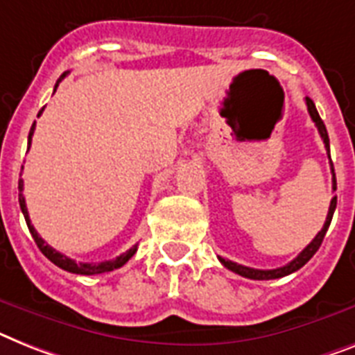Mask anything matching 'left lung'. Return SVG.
I'll list each match as a JSON object with an SVG mask.
<instances>
[{
	"label": "left lung",
	"mask_w": 355,
	"mask_h": 355,
	"mask_svg": "<svg viewBox=\"0 0 355 355\" xmlns=\"http://www.w3.org/2000/svg\"><path fill=\"white\" fill-rule=\"evenodd\" d=\"M304 101H306V108H309L310 118H312V121L315 123V127H318L319 134H321V139H323V143H324V148H327V154H329V157H330V139H329V132H327V127H324L323 119L319 118L318 108H315V105L312 99L304 98ZM332 189L336 190V174H334V165H332ZM336 205H338V196H334L332 201H330V209H329V214H327V221H324L323 228H321V230L318 232V236H315L314 239L310 241L309 247L304 248L300 256L295 257V259H292L290 263H286L285 266L272 268V270H259V268H250V266L237 265V263L228 261V259H225V257H218V259L221 261V265L227 266L228 270L236 272V274H239V276H243V277H248V279L263 281V279H277V277L288 276V274H292V272L300 270L303 265H306V263L310 261V257L314 256L315 252L319 250V247H321V243H323V239H324V234H327V230H329V227H330V221H332Z\"/></svg>",
	"instance_id": "8db88e82"
}]
</instances>
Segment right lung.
Instances as JSON below:
<instances>
[{"label": "right lung", "instance_id": "add662e5", "mask_svg": "<svg viewBox=\"0 0 355 355\" xmlns=\"http://www.w3.org/2000/svg\"><path fill=\"white\" fill-rule=\"evenodd\" d=\"M67 74H69V72H65V74L58 79V83H55V87H54V92H55V89H58V85H60L61 79L65 78ZM41 112H43V110H40V114ZM40 114H37V118H40ZM34 127H36V121H34L31 132H28V146H31V143H32V134H34ZM21 168H23V166H21ZM17 189H19V207H21V212H23V216H25L26 227H28V230H31V234H32V237H34V241H36L37 248L43 252V256L49 257V259H51V261L54 263L55 266H60V268H63V270H67V272H72V274H81V276H94V274H103V272H110V270H114V268H119V266L125 265V263H127L128 259L134 256V254H136L137 245H134V247L128 248L125 254L118 256L116 259H112V261L76 263L74 259H70V257H67L65 254H61V252L54 250L51 245H46V243L41 239L40 234L36 232V228L32 227L31 218H28V210H26L25 198H23V194H21V192H23V180H19V183H17Z\"/></svg>", "mask_w": 355, "mask_h": 355}]
</instances>
